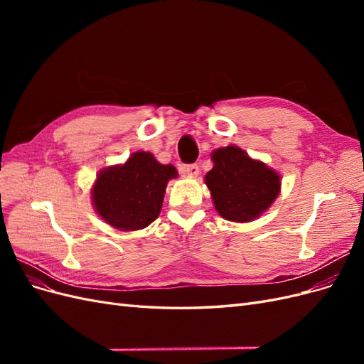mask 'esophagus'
Segmentation results:
<instances>
[{"mask_svg":"<svg viewBox=\"0 0 364 364\" xmlns=\"http://www.w3.org/2000/svg\"><path fill=\"white\" fill-rule=\"evenodd\" d=\"M183 173L186 176H190V178H197V176H199V167H197L196 164L186 165V167H183Z\"/></svg>","mask_w":364,"mask_h":364,"instance_id":"obj_1","label":"esophagus"}]
</instances>
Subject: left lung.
<instances>
[{
    "instance_id": "left-lung-1",
    "label": "left lung",
    "mask_w": 364,
    "mask_h": 364,
    "mask_svg": "<svg viewBox=\"0 0 364 364\" xmlns=\"http://www.w3.org/2000/svg\"><path fill=\"white\" fill-rule=\"evenodd\" d=\"M214 167L205 176L215 211L229 222L259 218L281 193V176L237 146L215 149Z\"/></svg>"
}]
</instances>
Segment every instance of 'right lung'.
I'll return each instance as SVG.
<instances>
[{"instance_id": "obj_1", "label": "right lung", "mask_w": 364, "mask_h": 364, "mask_svg": "<svg viewBox=\"0 0 364 364\" xmlns=\"http://www.w3.org/2000/svg\"><path fill=\"white\" fill-rule=\"evenodd\" d=\"M178 178L171 164H161L150 151L132 153L124 164L109 165L91 188L95 213L118 230H139L158 218L165 188Z\"/></svg>"}]
</instances>
